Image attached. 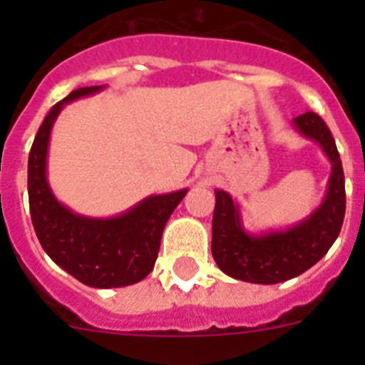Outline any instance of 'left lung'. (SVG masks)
I'll return each instance as SVG.
<instances>
[{
    "label": "left lung",
    "instance_id": "left-lung-1",
    "mask_svg": "<svg viewBox=\"0 0 365 365\" xmlns=\"http://www.w3.org/2000/svg\"><path fill=\"white\" fill-rule=\"evenodd\" d=\"M292 122L303 137L320 144L331 163L325 197L311 215L294 227L248 234L237 202L225 190H215L212 256L230 278L261 285L296 278L327 254L341 230L346 215V179L336 143L316 113H303Z\"/></svg>",
    "mask_w": 365,
    "mask_h": 365
}]
</instances>
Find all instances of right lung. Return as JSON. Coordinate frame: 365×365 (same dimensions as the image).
I'll use <instances>...</instances> for the list:
<instances>
[{
	"mask_svg": "<svg viewBox=\"0 0 365 365\" xmlns=\"http://www.w3.org/2000/svg\"><path fill=\"white\" fill-rule=\"evenodd\" d=\"M104 86L80 87L51 108L29 153V206L40 245L73 278L95 289L138 283L153 270L160 237L188 190L150 195L115 217L74 214L54 197L47 180V153L54 120L63 106L95 95Z\"/></svg>",
	"mask_w": 365,
	"mask_h": 365,
	"instance_id": "obj_1",
	"label": "right lung"
}]
</instances>
